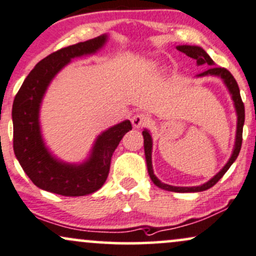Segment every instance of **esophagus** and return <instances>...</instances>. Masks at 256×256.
I'll return each instance as SVG.
<instances>
[{
    "instance_id": "1",
    "label": "esophagus",
    "mask_w": 256,
    "mask_h": 256,
    "mask_svg": "<svg viewBox=\"0 0 256 256\" xmlns=\"http://www.w3.org/2000/svg\"><path fill=\"white\" fill-rule=\"evenodd\" d=\"M131 122H132V125H134V128H144V126L149 124L150 118L146 114H144V113H136V114L132 116Z\"/></svg>"
}]
</instances>
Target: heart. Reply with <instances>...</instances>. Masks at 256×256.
Instances as JSON below:
<instances>
[{"mask_svg": "<svg viewBox=\"0 0 256 256\" xmlns=\"http://www.w3.org/2000/svg\"><path fill=\"white\" fill-rule=\"evenodd\" d=\"M156 69L155 63H146L142 68V74H149Z\"/></svg>", "mask_w": 256, "mask_h": 256, "instance_id": "1", "label": "heart"}]
</instances>
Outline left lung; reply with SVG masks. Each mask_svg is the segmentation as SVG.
I'll use <instances>...</instances> for the list:
<instances>
[{
    "mask_svg": "<svg viewBox=\"0 0 256 256\" xmlns=\"http://www.w3.org/2000/svg\"><path fill=\"white\" fill-rule=\"evenodd\" d=\"M176 48L180 52L186 54L190 58H194L196 60V64L198 66H208V70L205 72L198 74L196 76H220V78L223 80L226 86L229 89L230 94H232V98L234 100V104H235L236 108V113H237V130H236V142H235V148H234V152L232 158H229V161L226 166H224L223 169L220 172V173L214 175V178H211L210 181L202 184V186H196V187H175V186H170V184H163L158 180V178L155 176L152 170V136H150L149 131L144 130L143 131V137H144V152H146V167H148V173H149L150 178H152V182L158 186L160 188L166 190H170V192H178V193H190V192H202V190H206L208 188H211L212 186H214L218 181L223 178V175L226 173L228 169L230 168V166L235 162V160L238 156L240 150H241V146H242V132H243V124H244V104H243V101L241 98V95H240V88L238 84H237L236 80L234 78V76L232 75V72L229 70H226V68H220L216 66L214 62L211 60V57L208 56L206 52L202 50V48L199 46H190V45H181V46H176Z\"/></svg>",
    "mask_w": 256,
    "mask_h": 256,
    "instance_id": "1",
    "label": "left lung"
}]
</instances>
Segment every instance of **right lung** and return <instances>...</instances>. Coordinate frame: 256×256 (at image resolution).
Masks as SVG:
<instances>
[{"label":"right lung","mask_w":256,"mask_h":256,"mask_svg":"<svg viewBox=\"0 0 256 256\" xmlns=\"http://www.w3.org/2000/svg\"><path fill=\"white\" fill-rule=\"evenodd\" d=\"M107 42L102 34L66 46L48 54L28 74L13 102V148L21 167L39 188L66 196L90 194L102 187L110 173V158L126 132L130 120L106 130L95 140L90 158L82 164H69L54 158L40 134L39 108L48 86L72 58L95 54Z\"/></svg>","instance_id":"1"}]
</instances>
